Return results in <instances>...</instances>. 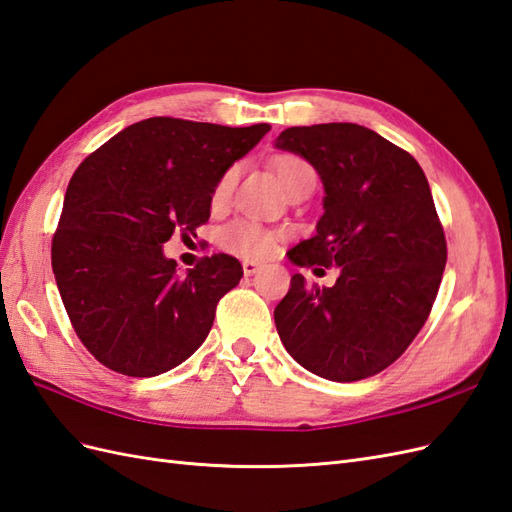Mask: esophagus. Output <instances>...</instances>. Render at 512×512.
<instances>
[{
    "mask_svg": "<svg viewBox=\"0 0 512 512\" xmlns=\"http://www.w3.org/2000/svg\"><path fill=\"white\" fill-rule=\"evenodd\" d=\"M242 270H244V274L246 277H251V274H255L257 270H259V264H255V261H242Z\"/></svg>",
    "mask_w": 512,
    "mask_h": 512,
    "instance_id": "obj_1",
    "label": "esophagus"
}]
</instances>
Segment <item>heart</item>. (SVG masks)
<instances>
[{
    "instance_id": "heart-1",
    "label": "heart",
    "mask_w": 512,
    "mask_h": 512,
    "mask_svg": "<svg viewBox=\"0 0 512 512\" xmlns=\"http://www.w3.org/2000/svg\"><path fill=\"white\" fill-rule=\"evenodd\" d=\"M272 168L274 173H277L285 192H290L292 188L298 186V183H303L309 177H316L311 164L298 155L274 157ZM235 177H238V170L231 166L216 179L212 196H209V201H212L214 207L227 203L235 186ZM216 240L222 248H225V251L240 257H251V259L266 257L274 248V235L268 229L261 227L259 222L246 220V218H235L227 222V225H222L216 233Z\"/></svg>"
}]
</instances>
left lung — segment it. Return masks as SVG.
Segmentation results:
<instances>
[{
  "label": "left lung",
  "instance_id": "1",
  "mask_svg": "<svg viewBox=\"0 0 512 512\" xmlns=\"http://www.w3.org/2000/svg\"><path fill=\"white\" fill-rule=\"evenodd\" d=\"M324 183V216L296 244V266H339L333 287L294 274L274 309L285 350L337 383L374 376L411 346L435 303L448 244L428 179L411 153L355 123L281 131Z\"/></svg>",
  "mask_w": 512,
  "mask_h": 512
}]
</instances>
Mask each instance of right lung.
I'll return each mask as SVG.
<instances>
[{
  "instance_id": "right-lung-1",
  "label": "right lung",
  "mask_w": 512,
  "mask_h": 512,
  "mask_svg": "<svg viewBox=\"0 0 512 512\" xmlns=\"http://www.w3.org/2000/svg\"><path fill=\"white\" fill-rule=\"evenodd\" d=\"M268 131V123L153 116L77 166L51 240V268L73 331L106 368L157 376L205 342L218 300L244 270L218 253L179 272L162 244L175 231L196 235L209 220L216 179Z\"/></svg>"
}]
</instances>
